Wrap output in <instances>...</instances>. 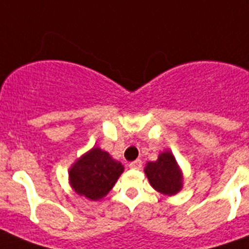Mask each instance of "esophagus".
Wrapping results in <instances>:
<instances>
[{
  "label": "esophagus",
  "mask_w": 249,
  "mask_h": 249,
  "mask_svg": "<svg viewBox=\"0 0 249 249\" xmlns=\"http://www.w3.org/2000/svg\"><path fill=\"white\" fill-rule=\"evenodd\" d=\"M129 166H130L132 169H140L141 166H142V161H141L140 159L134 160L132 163H129Z\"/></svg>",
  "instance_id": "1"
}]
</instances>
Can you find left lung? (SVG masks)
Returning <instances> with one entry per match:
<instances>
[{
    "instance_id": "obj_1",
    "label": "left lung",
    "mask_w": 249,
    "mask_h": 249,
    "mask_svg": "<svg viewBox=\"0 0 249 249\" xmlns=\"http://www.w3.org/2000/svg\"><path fill=\"white\" fill-rule=\"evenodd\" d=\"M144 173L150 185L166 196L176 195L182 189V172L170 151L161 152L156 161H148Z\"/></svg>"
}]
</instances>
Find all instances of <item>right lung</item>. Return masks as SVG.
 I'll return each mask as SVG.
<instances>
[{"label": "right lung", "instance_id": "right-lung-1", "mask_svg": "<svg viewBox=\"0 0 249 249\" xmlns=\"http://www.w3.org/2000/svg\"><path fill=\"white\" fill-rule=\"evenodd\" d=\"M123 172L120 161L99 147H93L72 164L68 176L76 194L95 201L111 191Z\"/></svg>", "mask_w": 249, "mask_h": 249}]
</instances>
